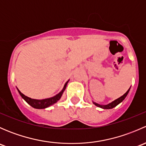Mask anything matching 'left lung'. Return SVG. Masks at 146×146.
Returning a JSON list of instances; mask_svg holds the SVG:
<instances>
[{
    "label": "left lung",
    "instance_id": "8db88e82",
    "mask_svg": "<svg viewBox=\"0 0 146 146\" xmlns=\"http://www.w3.org/2000/svg\"><path fill=\"white\" fill-rule=\"evenodd\" d=\"M129 90H130V88L128 90L127 92H126V93L124 94V95H122L121 97H120V98H118V99H117V100H115L111 102V103H109L108 104H105V105H102V104H98V103H96V102H93V104H95V105H96L97 107H100V108H102V109H104V110H110V109H112V108H114V107H115L116 106L118 105L119 103L123 101V100L125 99V98H126V97L127 96L128 93H129Z\"/></svg>",
    "mask_w": 146,
    "mask_h": 146
}]
</instances>
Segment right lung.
I'll return each instance as SVG.
<instances>
[{
	"label": "right lung",
	"mask_w": 146,
	"mask_h": 146,
	"mask_svg": "<svg viewBox=\"0 0 146 146\" xmlns=\"http://www.w3.org/2000/svg\"><path fill=\"white\" fill-rule=\"evenodd\" d=\"M69 80H68L67 82H66V84L64 85V88H63L62 90L59 92L58 94H57L55 96L52 97V98H46V99H44V100H35V99H32L30 98H28V97L25 96L24 94L22 93L18 89V92L20 93V96L23 98V99H24L28 104H29L30 106H32V107L35 109H45L46 107H48L49 106L52 105V104H55L56 102H57L60 99H61V96H62L63 93H64L65 89L66 88V85H67L68 82Z\"/></svg>",
	"instance_id": "right-lung-1"
}]
</instances>
